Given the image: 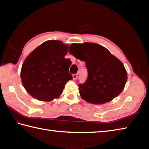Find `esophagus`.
<instances>
[{"instance_id": "obj_1", "label": "esophagus", "mask_w": 149, "mask_h": 149, "mask_svg": "<svg viewBox=\"0 0 149 149\" xmlns=\"http://www.w3.org/2000/svg\"><path fill=\"white\" fill-rule=\"evenodd\" d=\"M77 78V74H73V79L74 81H75Z\"/></svg>"}]
</instances>
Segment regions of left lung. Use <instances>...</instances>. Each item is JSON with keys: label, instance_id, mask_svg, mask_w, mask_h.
<instances>
[{"label": "left lung", "instance_id": "8db88e82", "mask_svg": "<svg viewBox=\"0 0 149 149\" xmlns=\"http://www.w3.org/2000/svg\"><path fill=\"white\" fill-rule=\"evenodd\" d=\"M70 49L75 58L86 63L88 76L79 84L82 99L87 102L102 104L115 99L123 91L127 73L121 61L105 47L97 43H73Z\"/></svg>", "mask_w": 149, "mask_h": 149}]
</instances>
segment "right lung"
<instances>
[{"label":"right lung","instance_id":"right-lung-1","mask_svg":"<svg viewBox=\"0 0 149 149\" xmlns=\"http://www.w3.org/2000/svg\"><path fill=\"white\" fill-rule=\"evenodd\" d=\"M68 45L61 41L43 42L29 54L22 66L20 77L25 89L34 99L49 102L58 98L65 85L73 79L72 62L65 58Z\"/></svg>","mask_w":149,"mask_h":149}]
</instances>
